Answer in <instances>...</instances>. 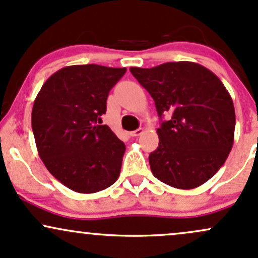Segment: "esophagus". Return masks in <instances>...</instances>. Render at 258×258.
<instances>
[{
  "instance_id": "34e87169",
  "label": "esophagus",
  "mask_w": 258,
  "mask_h": 258,
  "mask_svg": "<svg viewBox=\"0 0 258 258\" xmlns=\"http://www.w3.org/2000/svg\"><path fill=\"white\" fill-rule=\"evenodd\" d=\"M142 132H143V128H138V130H136V131H132L130 135H131L132 137H137V136L142 135Z\"/></svg>"
}]
</instances>
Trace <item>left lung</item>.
<instances>
[{
    "label": "left lung",
    "instance_id": "1",
    "mask_svg": "<svg viewBox=\"0 0 258 258\" xmlns=\"http://www.w3.org/2000/svg\"><path fill=\"white\" fill-rule=\"evenodd\" d=\"M130 71L154 99L159 117L171 112L157 130L159 146L149 154L153 175L181 189L207 182L234 143L235 109L224 84L212 71L189 61Z\"/></svg>",
    "mask_w": 258,
    "mask_h": 258
}]
</instances>
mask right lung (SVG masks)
<instances>
[{
    "label": "right lung",
    "instance_id": "1",
    "mask_svg": "<svg viewBox=\"0 0 258 258\" xmlns=\"http://www.w3.org/2000/svg\"><path fill=\"white\" fill-rule=\"evenodd\" d=\"M126 72L100 64L58 70L42 84L32 111L39 157L52 176L79 194L117 180L126 147L100 116L111 88Z\"/></svg>",
    "mask_w": 258,
    "mask_h": 258
}]
</instances>
